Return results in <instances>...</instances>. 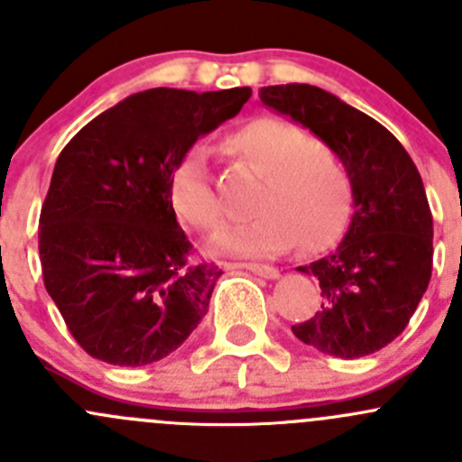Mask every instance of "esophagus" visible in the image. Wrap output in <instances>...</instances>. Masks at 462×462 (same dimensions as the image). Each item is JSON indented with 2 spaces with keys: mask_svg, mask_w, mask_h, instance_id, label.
Wrapping results in <instances>:
<instances>
[{
  "mask_svg": "<svg viewBox=\"0 0 462 462\" xmlns=\"http://www.w3.org/2000/svg\"><path fill=\"white\" fill-rule=\"evenodd\" d=\"M235 268L250 270V273L259 274V277H265V279H277V277H279V270L273 268V265H263V263H236Z\"/></svg>",
  "mask_w": 462,
  "mask_h": 462,
  "instance_id": "1",
  "label": "esophagus"
}]
</instances>
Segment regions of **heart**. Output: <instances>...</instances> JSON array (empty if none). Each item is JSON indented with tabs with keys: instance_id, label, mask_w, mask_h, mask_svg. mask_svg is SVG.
Instances as JSON below:
<instances>
[{
	"instance_id": "obj_1",
	"label": "heart",
	"mask_w": 462,
	"mask_h": 462,
	"mask_svg": "<svg viewBox=\"0 0 462 462\" xmlns=\"http://www.w3.org/2000/svg\"><path fill=\"white\" fill-rule=\"evenodd\" d=\"M226 149L261 176L253 199L257 217L230 227L212 241L214 250L239 257H274L291 248L318 253L346 226L351 180L330 144L282 118H257L226 138ZM176 212L199 232L223 223L203 149H189L170 180Z\"/></svg>"
}]
</instances>
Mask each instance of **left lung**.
<instances>
[{"label":"left lung","instance_id":"left-lung-1","mask_svg":"<svg viewBox=\"0 0 462 462\" xmlns=\"http://www.w3.org/2000/svg\"><path fill=\"white\" fill-rule=\"evenodd\" d=\"M259 97L337 152L356 208L337 250L297 268L318 279L324 301L292 333L326 356H371L407 328L431 279L433 218L418 167L389 129L324 88L274 85Z\"/></svg>","mask_w":462,"mask_h":462}]
</instances>
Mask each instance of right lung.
<instances>
[{"label":"right lung","instance_id":"right-lung-1","mask_svg":"<svg viewBox=\"0 0 462 462\" xmlns=\"http://www.w3.org/2000/svg\"><path fill=\"white\" fill-rule=\"evenodd\" d=\"M250 87L149 88L85 125L55 162L40 214L46 292L96 360H162L205 318L221 270L189 263L170 180L205 134L235 118Z\"/></svg>","mask_w":462,"mask_h":462}]
</instances>
